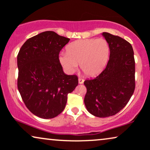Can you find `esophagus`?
<instances>
[{"instance_id":"1","label":"esophagus","mask_w":150,"mask_h":150,"mask_svg":"<svg viewBox=\"0 0 150 150\" xmlns=\"http://www.w3.org/2000/svg\"><path fill=\"white\" fill-rule=\"evenodd\" d=\"M83 81H84V80H83V79L79 78V79H78V82H79V84H81V83H83Z\"/></svg>"}]
</instances>
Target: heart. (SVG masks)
Masks as SVG:
<instances>
[{
  "label": "heart",
  "instance_id": "heart-1",
  "mask_svg": "<svg viewBox=\"0 0 150 150\" xmlns=\"http://www.w3.org/2000/svg\"><path fill=\"white\" fill-rule=\"evenodd\" d=\"M110 45L103 38L83 39L75 41L62 52L59 61L68 73H73L78 64L88 76H95L106 67L110 56Z\"/></svg>",
  "mask_w": 150,
  "mask_h": 150
}]
</instances>
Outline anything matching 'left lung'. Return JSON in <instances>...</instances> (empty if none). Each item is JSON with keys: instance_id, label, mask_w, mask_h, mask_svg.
<instances>
[{"instance_id": "left-lung-1", "label": "left lung", "mask_w": 150, "mask_h": 150, "mask_svg": "<svg viewBox=\"0 0 150 150\" xmlns=\"http://www.w3.org/2000/svg\"><path fill=\"white\" fill-rule=\"evenodd\" d=\"M110 45V58L99 75L86 79L84 103L97 117L113 116L128 102L135 88V62L132 45L121 37L103 32Z\"/></svg>"}]
</instances>
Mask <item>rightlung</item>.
I'll use <instances>...</instances> for the list:
<instances>
[{
  "label": "right lung",
  "mask_w": 150,
  "mask_h": 150,
  "mask_svg": "<svg viewBox=\"0 0 150 150\" xmlns=\"http://www.w3.org/2000/svg\"><path fill=\"white\" fill-rule=\"evenodd\" d=\"M69 38L47 31L28 39L17 56L18 88L28 109L52 119L64 110L67 95L78 85L75 75L64 73L59 53Z\"/></svg>",
  "instance_id": "1"
}]
</instances>
